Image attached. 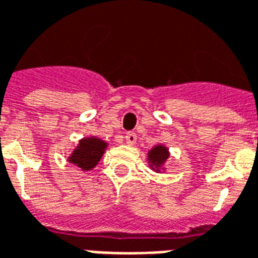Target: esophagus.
<instances>
[{
  "label": "esophagus",
  "mask_w": 258,
  "mask_h": 258,
  "mask_svg": "<svg viewBox=\"0 0 258 258\" xmlns=\"http://www.w3.org/2000/svg\"><path fill=\"white\" fill-rule=\"evenodd\" d=\"M125 142L131 145V146L137 144V134H135L134 131H130V133L125 134Z\"/></svg>",
  "instance_id": "esophagus-1"
}]
</instances>
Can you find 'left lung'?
Returning <instances> with one entry per match:
<instances>
[{
  "mask_svg": "<svg viewBox=\"0 0 258 258\" xmlns=\"http://www.w3.org/2000/svg\"><path fill=\"white\" fill-rule=\"evenodd\" d=\"M149 158H150L152 164L158 168L161 164L165 163V160L168 158L167 148H164V146H156V148H153L150 150Z\"/></svg>",
  "mask_w": 258,
  "mask_h": 258,
  "instance_id": "left-lung-1",
  "label": "left lung"
}]
</instances>
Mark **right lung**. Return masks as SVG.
Instances as JSON below:
<instances>
[{
    "label": "right lung",
    "instance_id": "1",
    "mask_svg": "<svg viewBox=\"0 0 258 258\" xmlns=\"http://www.w3.org/2000/svg\"><path fill=\"white\" fill-rule=\"evenodd\" d=\"M106 144L98 138L82 139L81 144L70 157V161L76 167L82 168L83 171H89L95 167L104 153Z\"/></svg>",
    "mask_w": 258,
    "mask_h": 258
}]
</instances>
